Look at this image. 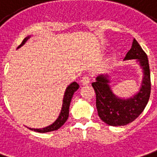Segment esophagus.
<instances>
[{
	"instance_id": "obj_1",
	"label": "esophagus",
	"mask_w": 157,
	"mask_h": 157,
	"mask_svg": "<svg viewBox=\"0 0 157 157\" xmlns=\"http://www.w3.org/2000/svg\"><path fill=\"white\" fill-rule=\"evenodd\" d=\"M90 80H91V78H90V76L89 75H84L82 78V83L83 85H87V84H88V83L90 82Z\"/></svg>"
}]
</instances>
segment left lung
<instances>
[{
	"label": "left lung",
	"mask_w": 157,
	"mask_h": 157,
	"mask_svg": "<svg viewBox=\"0 0 157 157\" xmlns=\"http://www.w3.org/2000/svg\"><path fill=\"white\" fill-rule=\"evenodd\" d=\"M124 59H138L144 69L142 87L137 94L129 100H120L110 89L107 75H101L92 83L96 94L98 115L109 125L120 126L132 123L144 110L149 101L151 90L150 65L147 55L136 39L133 40L131 50Z\"/></svg>",
	"instance_id": "left-lung-1"
}]
</instances>
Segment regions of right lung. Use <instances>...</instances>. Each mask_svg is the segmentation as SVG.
Masks as SVG:
<instances>
[{
    "instance_id": "obj_1",
    "label": "right lung",
    "mask_w": 157,
    "mask_h": 157,
    "mask_svg": "<svg viewBox=\"0 0 157 157\" xmlns=\"http://www.w3.org/2000/svg\"><path fill=\"white\" fill-rule=\"evenodd\" d=\"M28 38H29V37L24 38L19 47H20L21 45H23L25 43V41L28 39ZM78 88V83L75 82L71 83L70 86L67 87V89H66V91H65L64 97H63V107H62V111H61L60 115H59L58 119H56L54 123L45 128H42V129H31V128H29L30 130H33V131H35V132H41V133H44V132H52V131L58 130V129L67 121V119H68L70 101H71V99H72V97H73L74 93L75 92Z\"/></svg>"
}]
</instances>
